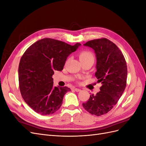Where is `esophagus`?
<instances>
[{
	"label": "esophagus",
	"instance_id": "obj_1",
	"mask_svg": "<svg viewBox=\"0 0 146 146\" xmlns=\"http://www.w3.org/2000/svg\"><path fill=\"white\" fill-rule=\"evenodd\" d=\"M74 90L75 91H76V92H79V91H81L80 89H79V88H74Z\"/></svg>",
	"mask_w": 146,
	"mask_h": 146
}]
</instances>
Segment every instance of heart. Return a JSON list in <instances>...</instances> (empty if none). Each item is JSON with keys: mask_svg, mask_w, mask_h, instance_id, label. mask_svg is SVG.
I'll return each instance as SVG.
<instances>
[{"mask_svg": "<svg viewBox=\"0 0 146 146\" xmlns=\"http://www.w3.org/2000/svg\"><path fill=\"white\" fill-rule=\"evenodd\" d=\"M79 59L80 61H85L88 60H94V55L89 51H83L79 55Z\"/></svg>", "mask_w": 146, "mask_h": 146, "instance_id": "obj_1", "label": "heart"}]
</instances>
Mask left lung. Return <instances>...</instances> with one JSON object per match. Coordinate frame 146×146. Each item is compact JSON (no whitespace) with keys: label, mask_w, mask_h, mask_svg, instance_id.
<instances>
[{"label":"left lung","mask_w":146,"mask_h":146,"mask_svg":"<svg viewBox=\"0 0 146 146\" xmlns=\"http://www.w3.org/2000/svg\"><path fill=\"white\" fill-rule=\"evenodd\" d=\"M92 48L96 57L95 73L102 86L96 95H91L83 107L96 116L107 113L115 105L125 90L127 68L122 52L117 46L106 38L93 39L83 44Z\"/></svg>","instance_id":"obj_1"}]
</instances>
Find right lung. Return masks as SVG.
Returning a JSON list of instances; mask_svg holds the SVG:
<instances>
[{
    "instance_id": "right-lung-1",
    "label": "right lung",
    "mask_w": 146,
    "mask_h": 146,
    "mask_svg": "<svg viewBox=\"0 0 146 146\" xmlns=\"http://www.w3.org/2000/svg\"><path fill=\"white\" fill-rule=\"evenodd\" d=\"M81 44L69 45L52 38L33 43L21 57L18 76L22 97L29 107L41 114L54 113L63 103L67 86H54L55 70H62L68 56Z\"/></svg>"
}]
</instances>
